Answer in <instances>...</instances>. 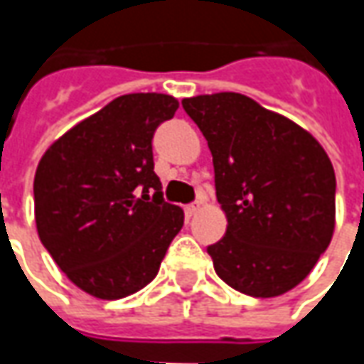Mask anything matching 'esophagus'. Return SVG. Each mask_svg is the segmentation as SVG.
<instances>
[{
  "mask_svg": "<svg viewBox=\"0 0 364 364\" xmlns=\"http://www.w3.org/2000/svg\"><path fill=\"white\" fill-rule=\"evenodd\" d=\"M200 206H203V200H196V203L188 204V206H186V217H194V215H198Z\"/></svg>",
  "mask_w": 364,
  "mask_h": 364,
  "instance_id": "34e87169",
  "label": "esophagus"
}]
</instances>
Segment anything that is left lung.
<instances>
[{"label":"left lung","mask_w":364,"mask_h":364,"mask_svg":"<svg viewBox=\"0 0 364 364\" xmlns=\"http://www.w3.org/2000/svg\"><path fill=\"white\" fill-rule=\"evenodd\" d=\"M208 141L227 232L206 247L217 275L275 298L314 269L334 232L336 178L324 147L298 123L239 92L182 99Z\"/></svg>","instance_id":"left-lung-1"}]
</instances>
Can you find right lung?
Segmentation results:
<instances>
[{"mask_svg":"<svg viewBox=\"0 0 364 364\" xmlns=\"http://www.w3.org/2000/svg\"><path fill=\"white\" fill-rule=\"evenodd\" d=\"M178 101L161 92L117 97L46 149L36 168L42 245L66 277L99 300L146 287L184 225L164 203L151 137Z\"/></svg>","mask_w":364,"mask_h":364,"instance_id":"right-lung-1","label":"right lung"}]
</instances>
